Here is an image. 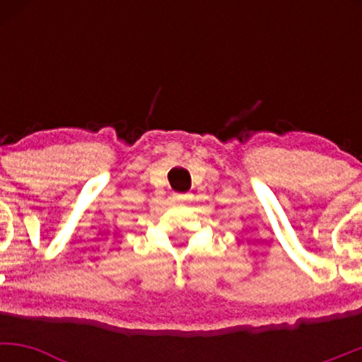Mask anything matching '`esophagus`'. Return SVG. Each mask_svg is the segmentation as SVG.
Masks as SVG:
<instances>
[{"label": "esophagus", "instance_id": "1", "mask_svg": "<svg viewBox=\"0 0 362 362\" xmlns=\"http://www.w3.org/2000/svg\"><path fill=\"white\" fill-rule=\"evenodd\" d=\"M173 201H175V202H189V201H192V195H190V194H173Z\"/></svg>", "mask_w": 362, "mask_h": 362}]
</instances>
